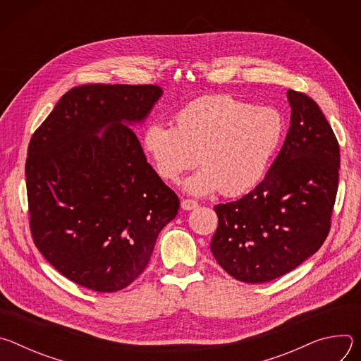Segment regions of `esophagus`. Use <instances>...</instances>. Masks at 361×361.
Here are the masks:
<instances>
[{
	"label": "esophagus",
	"mask_w": 361,
	"mask_h": 361,
	"mask_svg": "<svg viewBox=\"0 0 361 361\" xmlns=\"http://www.w3.org/2000/svg\"><path fill=\"white\" fill-rule=\"evenodd\" d=\"M198 207V202L195 200H191V198H184L181 201V209L183 210H194Z\"/></svg>",
	"instance_id": "obj_1"
}]
</instances>
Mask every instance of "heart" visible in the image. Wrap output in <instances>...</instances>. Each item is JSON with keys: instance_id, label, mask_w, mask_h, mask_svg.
Segmentation results:
<instances>
[{"instance_id": "obj_1", "label": "heart", "mask_w": 361, "mask_h": 361, "mask_svg": "<svg viewBox=\"0 0 361 361\" xmlns=\"http://www.w3.org/2000/svg\"><path fill=\"white\" fill-rule=\"evenodd\" d=\"M176 126L149 124L142 148L157 174L177 183L202 166L185 187L194 194L221 190L234 197L254 188L267 173L284 140L283 114L228 94L198 98L176 114Z\"/></svg>"}]
</instances>
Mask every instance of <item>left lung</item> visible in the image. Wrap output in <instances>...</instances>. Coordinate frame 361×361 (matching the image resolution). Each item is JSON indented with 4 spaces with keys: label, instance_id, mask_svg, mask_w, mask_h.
I'll return each instance as SVG.
<instances>
[{
    "label": "left lung",
    "instance_id": "1",
    "mask_svg": "<svg viewBox=\"0 0 361 361\" xmlns=\"http://www.w3.org/2000/svg\"><path fill=\"white\" fill-rule=\"evenodd\" d=\"M287 97L290 128L264 180L240 200L214 205L212 252L243 283L290 273L323 245L331 227L338 141L313 98L294 90Z\"/></svg>",
    "mask_w": 361,
    "mask_h": 361
}]
</instances>
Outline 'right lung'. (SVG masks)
<instances>
[{"mask_svg":"<svg viewBox=\"0 0 361 361\" xmlns=\"http://www.w3.org/2000/svg\"><path fill=\"white\" fill-rule=\"evenodd\" d=\"M161 94L148 84L74 87L30 140L31 235L45 260L78 286L98 293L130 286L178 213L177 194L147 163L130 127Z\"/></svg>","mask_w":361,"mask_h":361,"instance_id":"obj_1","label":"right lung"}]
</instances>
